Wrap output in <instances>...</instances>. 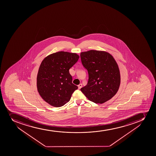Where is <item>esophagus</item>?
Listing matches in <instances>:
<instances>
[{
	"label": "esophagus",
	"mask_w": 156,
	"mask_h": 156,
	"mask_svg": "<svg viewBox=\"0 0 156 156\" xmlns=\"http://www.w3.org/2000/svg\"><path fill=\"white\" fill-rule=\"evenodd\" d=\"M78 89H79V90H80V88H81V87H82V84H80L79 85H78Z\"/></svg>",
	"instance_id": "1"
}]
</instances>
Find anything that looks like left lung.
Returning <instances> with one entry per match:
<instances>
[{"instance_id": "8db88e82", "label": "left lung", "mask_w": 156, "mask_h": 156, "mask_svg": "<svg viewBox=\"0 0 156 156\" xmlns=\"http://www.w3.org/2000/svg\"><path fill=\"white\" fill-rule=\"evenodd\" d=\"M80 57L88 74L87 84L81 91L95 103L109 100L117 93L120 83L119 69L114 58L109 53L93 50L81 53Z\"/></svg>"}]
</instances>
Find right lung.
<instances>
[{"mask_svg": "<svg viewBox=\"0 0 156 156\" xmlns=\"http://www.w3.org/2000/svg\"><path fill=\"white\" fill-rule=\"evenodd\" d=\"M76 53L60 51L44 59L37 75V88L42 99L56 107L68 103L78 87L69 73L79 59Z\"/></svg>", "mask_w": 156, "mask_h": 156, "instance_id": "1", "label": "right lung"}]
</instances>
